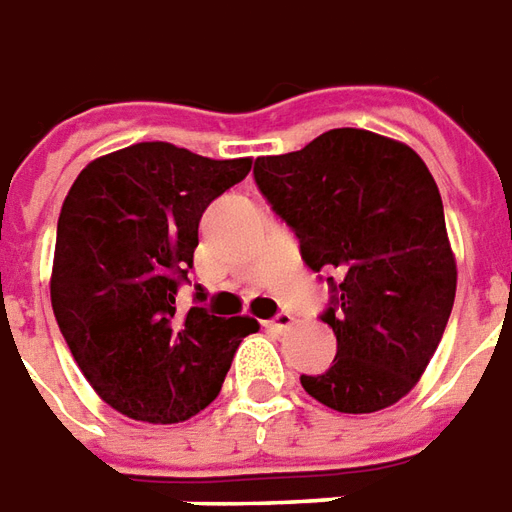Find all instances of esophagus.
I'll list each match as a JSON object with an SVG mask.
<instances>
[{
  "instance_id": "1",
  "label": "esophagus",
  "mask_w": 512,
  "mask_h": 512,
  "mask_svg": "<svg viewBox=\"0 0 512 512\" xmlns=\"http://www.w3.org/2000/svg\"><path fill=\"white\" fill-rule=\"evenodd\" d=\"M295 325H297V320L292 317V314H289V311H281L275 320L267 322V328H270V331H278V333L289 331V328H295Z\"/></svg>"
}]
</instances>
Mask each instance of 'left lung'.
I'll use <instances>...</instances> for the list:
<instances>
[{
    "label": "left lung",
    "instance_id": "obj_1",
    "mask_svg": "<svg viewBox=\"0 0 512 512\" xmlns=\"http://www.w3.org/2000/svg\"><path fill=\"white\" fill-rule=\"evenodd\" d=\"M262 195L295 228L303 262L339 273L322 314L336 336L325 375L303 389L339 413H375L419 383L447 328L458 264L422 157L366 129H331L306 148L259 157Z\"/></svg>",
    "mask_w": 512,
    "mask_h": 512
}]
</instances>
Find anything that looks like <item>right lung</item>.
<instances>
[{"mask_svg": "<svg viewBox=\"0 0 512 512\" xmlns=\"http://www.w3.org/2000/svg\"><path fill=\"white\" fill-rule=\"evenodd\" d=\"M253 159H209L134 143L76 176L57 220L52 308L76 366L110 408L151 424L187 422L220 394L253 317L176 311L198 223ZM204 300V292H198Z\"/></svg>", "mask_w": 512, "mask_h": 512, "instance_id": "add662e5", "label": "right lung"}]
</instances>
